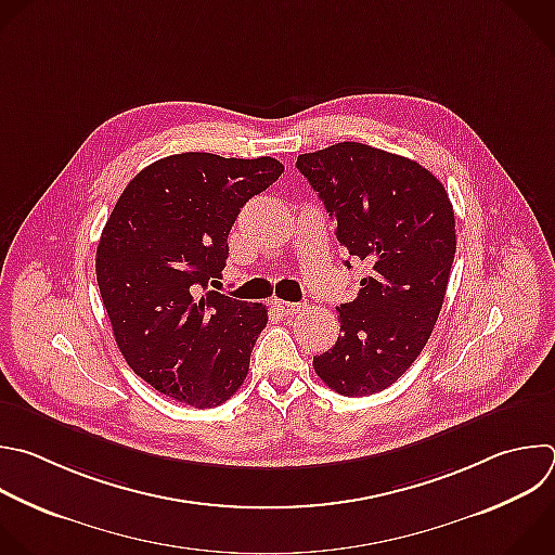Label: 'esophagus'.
Listing matches in <instances>:
<instances>
[{"label": "esophagus", "instance_id": "1", "mask_svg": "<svg viewBox=\"0 0 555 555\" xmlns=\"http://www.w3.org/2000/svg\"><path fill=\"white\" fill-rule=\"evenodd\" d=\"M274 307H276L283 315H296V313L302 311L305 305H300V302H287V300H274Z\"/></svg>", "mask_w": 555, "mask_h": 555}]
</instances>
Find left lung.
Listing matches in <instances>:
<instances>
[{"label": "left lung", "instance_id": "obj_1", "mask_svg": "<svg viewBox=\"0 0 555 555\" xmlns=\"http://www.w3.org/2000/svg\"><path fill=\"white\" fill-rule=\"evenodd\" d=\"M296 167L335 220L339 246L371 268L357 298L337 307L341 335L313 357V371L344 397L382 392L438 322L455 257L453 205L416 160L357 141L300 154Z\"/></svg>", "mask_w": 555, "mask_h": 555}]
</instances>
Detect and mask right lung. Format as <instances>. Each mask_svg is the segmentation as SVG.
Masks as SVG:
<instances>
[{
	"instance_id": "add662e5",
	"label": "right lung",
	"mask_w": 555,
	"mask_h": 555,
	"mask_svg": "<svg viewBox=\"0 0 555 555\" xmlns=\"http://www.w3.org/2000/svg\"><path fill=\"white\" fill-rule=\"evenodd\" d=\"M283 169L272 156L171 154L113 207L95 255L102 302L124 359L160 395L203 410L244 384L268 309L209 283L222 276L242 207Z\"/></svg>"
}]
</instances>
